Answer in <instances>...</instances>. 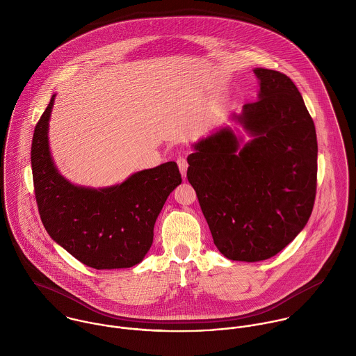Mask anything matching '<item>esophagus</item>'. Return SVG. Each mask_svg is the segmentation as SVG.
I'll return each instance as SVG.
<instances>
[{"instance_id":"obj_1","label":"esophagus","mask_w":356,"mask_h":356,"mask_svg":"<svg viewBox=\"0 0 356 356\" xmlns=\"http://www.w3.org/2000/svg\"><path fill=\"white\" fill-rule=\"evenodd\" d=\"M177 163H178V167H179V171H181L182 177L185 178L186 170H188V160H186L184 156H179V157L177 159Z\"/></svg>"}]
</instances>
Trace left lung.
<instances>
[{
    "label": "left lung",
    "mask_w": 356,
    "mask_h": 356,
    "mask_svg": "<svg viewBox=\"0 0 356 356\" xmlns=\"http://www.w3.org/2000/svg\"><path fill=\"white\" fill-rule=\"evenodd\" d=\"M259 99L236 119L254 136L238 151L223 129L188 157L213 244L230 260L259 261L281 252L303 230L316 195L318 143L303 97L289 76L256 68Z\"/></svg>",
    "instance_id": "1"
}]
</instances>
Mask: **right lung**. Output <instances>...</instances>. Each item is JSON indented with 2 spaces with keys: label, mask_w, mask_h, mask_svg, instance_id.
I'll list each match as a JSON object with an SVG mask.
<instances>
[{
  "label": "right lung",
  "mask_w": 356,
  "mask_h": 356,
  "mask_svg": "<svg viewBox=\"0 0 356 356\" xmlns=\"http://www.w3.org/2000/svg\"><path fill=\"white\" fill-rule=\"evenodd\" d=\"M54 96L38 120L31 144L35 200L51 238L81 263L123 268L140 263L153 243V226L168 195L182 182L175 161L133 174L123 184L79 188L51 161L48 122Z\"/></svg>",
  "instance_id": "add662e5"
}]
</instances>
